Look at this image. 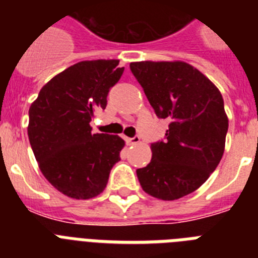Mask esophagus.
<instances>
[{"mask_svg":"<svg viewBox=\"0 0 258 258\" xmlns=\"http://www.w3.org/2000/svg\"><path fill=\"white\" fill-rule=\"evenodd\" d=\"M125 141H126L127 145H137V143H140L141 138L138 136H136L133 138H125Z\"/></svg>","mask_w":258,"mask_h":258,"instance_id":"obj_1","label":"esophagus"}]
</instances>
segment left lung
<instances>
[{"instance_id": "obj_1", "label": "left lung", "mask_w": 258, "mask_h": 258, "mask_svg": "<svg viewBox=\"0 0 258 258\" xmlns=\"http://www.w3.org/2000/svg\"><path fill=\"white\" fill-rule=\"evenodd\" d=\"M131 70L157 117L169 118L165 141L152 143V159L137 169L143 191L161 200L194 192L217 168L229 118L217 86L182 60L133 61Z\"/></svg>"}]
</instances>
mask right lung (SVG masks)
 Returning a JSON list of instances; mask_svg holds the SVG:
<instances>
[{"mask_svg": "<svg viewBox=\"0 0 258 258\" xmlns=\"http://www.w3.org/2000/svg\"><path fill=\"white\" fill-rule=\"evenodd\" d=\"M122 72L117 59L79 61L45 84L29 107L28 138L40 170L66 197L99 195L120 160L124 140L94 134L90 121Z\"/></svg>", "mask_w": 258, "mask_h": 258, "instance_id": "add662e5", "label": "right lung"}]
</instances>
